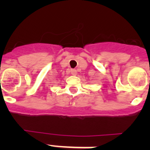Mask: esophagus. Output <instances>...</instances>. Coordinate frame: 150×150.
Instances as JSON below:
<instances>
[{"label":"esophagus","mask_w":150,"mask_h":150,"mask_svg":"<svg viewBox=\"0 0 150 150\" xmlns=\"http://www.w3.org/2000/svg\"><path fill=\"white\" fill-rule=\"evenodd\" d=\"M71 74H72V75H74V76H76V74H77L76 70H75V69H71Z\"/></svg>","instance_id":"obj_1"}]
</instances>
